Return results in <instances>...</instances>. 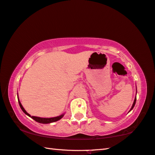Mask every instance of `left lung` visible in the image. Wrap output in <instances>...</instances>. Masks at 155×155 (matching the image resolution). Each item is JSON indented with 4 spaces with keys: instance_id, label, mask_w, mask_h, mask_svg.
<instances>
[{
    "instance_id": "obj_1",
    "label": "left lung",
    "mask_w": 155,
    "mask_h": 155,
    "mask_svg": "<svg viewBox=\"0 0 155 155\" xmlns=\"http://www.w3.org/2000/svg\"><path fill=\"white\" fill-rule=\"evenodd\" d=\"M136 97L135 98V100H134V104H133V106H132V107H131V108L130 110H131L133 109V108H134V106H135V104H136Z\"/></svg>"
}]
</instances>
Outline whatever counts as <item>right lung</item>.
<instances>
[{"label": "right lung", "instance_id": "right-lung-1", "mask_svg": "<svg viewBox=\"0 0 155 155\" xmlns=\"http://www.w3.org/2000/svg\"><path fill=\"white\" fill-rule=\"evenodd\" d=\"M19 101V100H18ZM19 104L20 106V108H21L22 111H23L25 114H27L28 116L30 117V115L28 113V112L25 110V109L24 108V107L22 106L20 102L19 101ZM64 117V114H61L60 116L57 117H53V118H41V117H32V119H33L35 120H36V122L40 123H53V122H55L57 120L61 119V118Z\"/></svg>", "mask_w": 155, "mask_h": 155}]
</instances>
